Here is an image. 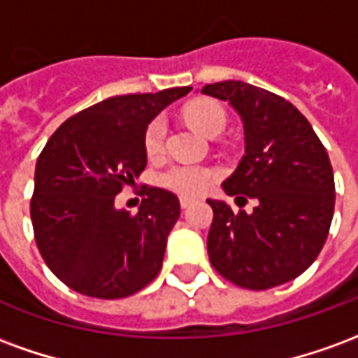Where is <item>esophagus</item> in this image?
Returning a JSON list of instances; mask_svg holds the SVG:
<instances>
[{
	"instance_id": "34e87169",
	"label": "esophagus",
	"mask_w": 358,
	"mask_h": 358,
	"mask_svg": "<svg viewBox=\"0 0 358 358\" xmlns=\"http://www.w3.org/2000/svg\"><path fill=\"white\" fill-rule=\"evenodd\" d=\"M195 201H197L195 197H180V207H182V209H187V207H192Z\"/></svg>"
}]
</instances>
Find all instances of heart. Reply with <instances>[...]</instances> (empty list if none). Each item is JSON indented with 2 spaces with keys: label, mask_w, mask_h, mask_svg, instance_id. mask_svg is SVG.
Masks as SVG:
<instances>
[{
  "label": "heart",
  "mask_w": 358,
  "mask_h": 358,
  "mask_svg": "<svg viewBox=\"0 0 358 358\" xmlns=\"http://www.w3.org/2000/svg\"><path fill=\"white\" fill-rule=\"evenodd\" d=\"M184 117L189 124L194 126L197 132L210 136L215 132H222L226 126V113L217 101L210 99H199L187 105L184 110ZM164 138H166V122L163 118L157 117L149 122L143 138L145 153L149 159H157L163 153ZM217 180V171L203 166V164H174L164 172L163 182L164 187L182 195H199L207 192Z\"/></svg>",
  "instance_id": "obj_1"
}]
</instances>
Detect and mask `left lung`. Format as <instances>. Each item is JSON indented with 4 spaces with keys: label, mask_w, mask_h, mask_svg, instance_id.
<instances>
[{
    "label": "left lung",
    "mask_w": 358,
    "mask_h": 358,
    "mask_svg": "<svg viewBox=\"0 0 358 358\" xmlns=\"http://www.w3.org/2000/svg\"><path fill=\"white\" fill-rule=\"evenodd\" d=\"M201 94L228 101L241 118L245 155L222 182L253 213L207 199L213 224L207 251L218 274L248 289H268L315 263L328 238L336 187L326 149L292 103L240 80L207 84Z\"/></svg>",
    "instance_id": "left-lung-1"
}]
</instances>
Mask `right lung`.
Wrapping results in <instances>:
<instances>
[{"mask_svg": "<svg viewBox=\"0 0 358 358\" xmlns=\"http://www.w3.org/2000/svg\"><path fill=\"white\" fill-rule=\"evenodd\" d=\"M189 86L109 97L59 126L38 157L30 217L38 249L71 289L120 299L153 280L180 217L176 195L145 189L136 215L115 197L140 176L149 122Z\"/></svg>", "mask_w": 358, "mask_h": 358, "instance_id": "right-lung-1", "label": "right lung"}]
</instances>
